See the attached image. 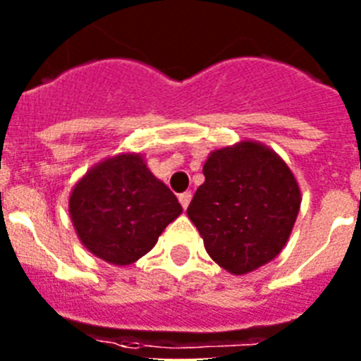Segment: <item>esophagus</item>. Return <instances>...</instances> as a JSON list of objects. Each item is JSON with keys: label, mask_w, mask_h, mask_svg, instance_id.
<instances>
[{"label": "esophagus", "mask_w": 361, "mask_h": 361, "mask_svg": "<svg viewBox=\"0 0 361 361\" xmlns=\"http://www.w3.org/2000/svg\"><path fill=\"white\" fill-rule=\"evenodd\" d=\"M190 200H191V193H190V191H186V193H180V195H178V202H180V206H183L184 209H186L188 206H190Z\"/></svg>", "instance_id": "34e87169"}]
</instances>
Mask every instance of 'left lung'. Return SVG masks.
<instances>
[{
    "mask_svg": "<svg viewBox=\"0 0 361 361\" xmlns=\"http://www.w3.org/2000/svg\"><path fill=\"white\" fill-rule=\"evenodd\" d=\"M188 206L209 257L233 275L264 266L283 250L300 209L288 164L260 142L215 149Z\"/></svg>",
    "mask_w": 361,
    "mask_h": 361,
    "instance_id": "1",
    "label": "left lung"
}]
</instances>
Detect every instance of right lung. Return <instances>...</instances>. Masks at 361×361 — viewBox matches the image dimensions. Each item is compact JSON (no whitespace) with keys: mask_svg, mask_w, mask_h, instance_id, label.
<instances>
[{"mask_svg":"<svg viewBox=\"0 0 361 361\" xmlns=\"http://www.w3.org/2000/svg\"><path fill=\"white\" fill-rule=\"evenodd\" d=\"M68 212L86 250L128 266L157 244L183 208L139 153H121L86 171L73 186Z\"/></svg>","mask_w":361,"mask_h":361,"instance_id":"1","label":"right lung"}]
</instances>
